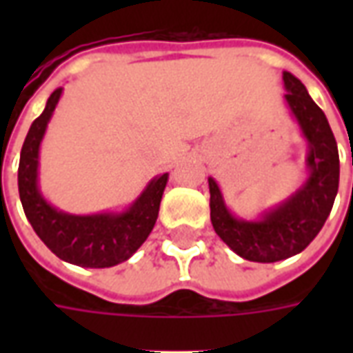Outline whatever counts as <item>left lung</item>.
Segmentation results:
<instances>
[{"label": "left lung", "mask_w": 353, "mask_h": 353, "mask_svg": "<svg viewBox=\"0 0 353 353\" xmlns=\"http://www.w3.org/2000/svg\"><path fill=\"white\" fill-rule=\"evenodd\" d=\"M283 87L289 111L308 145L306 181L257 219H242L227 208L217 181L208 177L215 232L236 255L253 263H276L303 252L325 225L339 191V149L325 113L293 73L283 72Z\"/></svg>", "instance_id": "1"}]
</instances>
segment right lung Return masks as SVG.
Instances as JSON below:
<instances>
[{
    "mask_svg": "<svg viewBox=\"0 0 353 353\" xmlns=\"http://www.w3.org/2000/svg\"><path fill=\"white\" fill-rule=\"evenodd\" d=\"M60 96L62 88L50 94L24 139L19 164L20 202L35 234L57 257L85 268H109L130 259L151 234L168 174L153 177L123 212L73 215L52 206L39 189V147Z\"/></svg>",
    "mask_w": 353,
    "mask_h": 353,
    "instance_id": "obj_1",
    "label": "right lung"
}]
</instances>
